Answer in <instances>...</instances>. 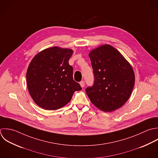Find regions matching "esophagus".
I'll return each mask as SVG.
<instances>
[{
    "mask_svg": "<svg viewBox=\"0 0 158 158\" xmlns=\"http://www.w3.org/2000/svg\"><path fill=\"white\" fill-rule=\"evenodd\" d=\"M79 84H80V85H81V87H82V88H83V87L85 86V82H84V81H81Z\"/></svg>",
    "mask_w": 158,
    "mask_h": 158,
    "instance_id": "34e87169",
    "label": "esophagus"
}]
</instances>
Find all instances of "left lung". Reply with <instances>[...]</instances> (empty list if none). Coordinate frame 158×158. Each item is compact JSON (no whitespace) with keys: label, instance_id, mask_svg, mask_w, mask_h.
I'll list each match as a JSON object with an SVG mask.
<instances>
[{"label":"left lung","instance_id":"obj_1","mask_svg":"<svg viewBox=\"0 0 158 158\" xmlns=\"http://www.w3.org/2000/svg\"><path fill=\"white\" fill-rule=\"evenodd\" d=\"M94 74V84L85 89L91 102L99 110L112 112L129 98L135 85L133 68L113 46L105 44L89 54Z\"/></svg>","mask_w":158,"mask_h":158}]
</instances>
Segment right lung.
Listing matches in <instances>:
<instances>
[{"mask_svg": "<svg viewBox=\"0 0 158 158\" xmlns=\"http://www.w3.org/2000/svg\"><path fill=\"white\" fill-rule=\"evenodd\" d=\"M70 48L52 47L39 52L30 62L26 73L29 93L34 102L46 110H56L68 103L75 91L81 90L73 80L68 61Z\"/></svg>", "mask_w": 158, "mask_h": 158, "instance_id": "obj_1", "label": "right lung"}]
</instances>
